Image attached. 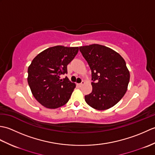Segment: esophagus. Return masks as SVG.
<instances>
[{
  "mask_svg": "<svg viewBox=\"0 0 155 155\" xmlns=\"http://www.w3.org/2000/svg\"><path fill=\"white\" fill-rule=\"evenodd\" d=\"M84 84V81H83V82H82L81 83H78V84H77V85H78V87H81L82 85Z\"/></svg>",
  "mask_w": 155,
  "mask_h": 155,
  "instance_id": "obj_1",
  "label": "esophagus"
}]
</instances>
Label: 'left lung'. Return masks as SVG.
Wrapping results in <instances>:
<instances>
[{
  "label": "left lung",
  "mask_w": 155,
  "mask_h": 155,
  "mask_svg": "<svg viewBox=\"0 0 155 155\" xmlns=\"http://www.w3.org/2000/svg\"><path fill=\"white\" fill-rule=\"evenodd\" d=\"M92 72L93 91L84 97L86 103L98 110L114 106L126 93L130 72L121 56L103 45L93 44L79 47Z\"/></svg>",
  "instance_id": "1"
}]
</instances>
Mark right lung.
<instances>
[{"mask_svg":"<svg viewBox=\"0 0 155 155\" xmlns=\"http://www.w3.org/2000/svg\"><path fill=\"white\" fill-rule=\"evenodd\" d=\"M78 47L58 45L48 48L34 58L28 68V83L32 94L47 108H57L68 101L76 84L66 77L67 65L78 52Z\"/></svg>","mask_w":155,"mask_h":155,"instance_id":"right-lung-1","label":"right lung"}]
</instances>
